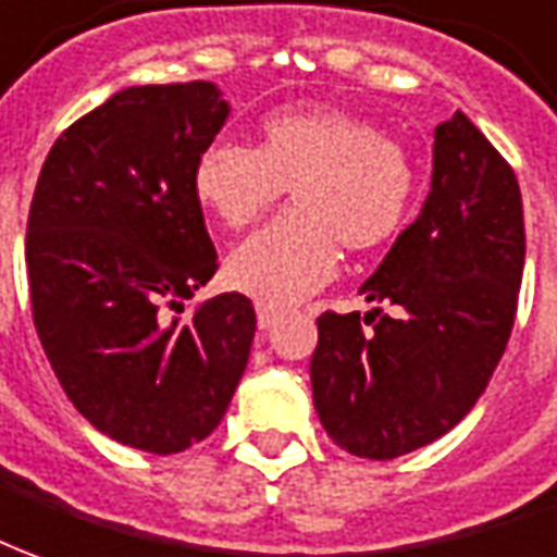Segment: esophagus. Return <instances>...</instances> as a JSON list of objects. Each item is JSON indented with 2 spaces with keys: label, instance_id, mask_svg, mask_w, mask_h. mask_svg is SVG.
<instances>
[{
  "label": "esophagus",
  "instance_id": "1",
  "mask_svg": "<svg viewBox=\"0 0 557 557\" xmlns=\"http://www.w3.org/2000/svg\"><path fill=\"white\" fill-rule=\"evenodd\" d=\"M278 318H282L278 309H272V306H257V327L260 330L275 327V324H278Z\"/></svg>",
  "mask_w": 557,
  "mask_h": 557
}]
</instances>
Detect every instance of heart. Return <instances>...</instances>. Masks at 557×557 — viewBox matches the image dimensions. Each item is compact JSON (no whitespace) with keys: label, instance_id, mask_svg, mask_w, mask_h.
I'll list each match as a JSON object with an SVG mask.
<instances>
[{"label":"heart","instance_id":"obj_1","mask_svg":"<svg viewBox=\"0 0 557 557\" xmlns=\"http://www.w3.org/2000/svg\"><path fill=\"white\" fill-rule=\"evenodd\" d=\"M199 206L227 230H245L285 190L294 212L242 242L227 282L285 309L336 275L339 242L363 255L406 224L416 169L373 121L345 109H282L257 126V145L218 139L194 163Z\"/></svg>","mask_w":557,"mask_h":557}]
</instances>
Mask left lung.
Wrapping results in <instances>:
<instances>
[{
    "label": "left lung",
    "instance_id": "left-lung-1",
    "mask_svg": "<svg viewBox=\"0 0 557 557\" xmlns=\"http://www.w3.org/2000/svg\"><path fill=\"white\" fill-rule=\"evenodd\" d=\"M521 270L516 172L455 111L433 133L421 214L360 285L373 309L318 318L309 373L330 440L358 458L391 461L451 431L504 358Z\"/></svg>",
    "mask_w": 557,
    "mask_h": 557
}]
</instances>
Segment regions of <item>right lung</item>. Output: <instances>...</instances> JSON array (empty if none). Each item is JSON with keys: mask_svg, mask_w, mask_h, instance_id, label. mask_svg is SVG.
<instances>
[{"mask_svg": "<svg viewBox=\"0 0 557 557\" xmlns=\"http://www.w3.org/2000/svg\"><path fill=\"white\" fill-rule=\"evenodd\" d=\"M212 81L126 87L53 141L26 221L41 348L81 416L151 455L221 424L257 318L218 294L169 321L218 270L194 163L227 121Z\"/></svg>", "mask_w": 557, "mask_h": 557, "instance_id": "obj_1", "label": "right lung"}]
</instances>
